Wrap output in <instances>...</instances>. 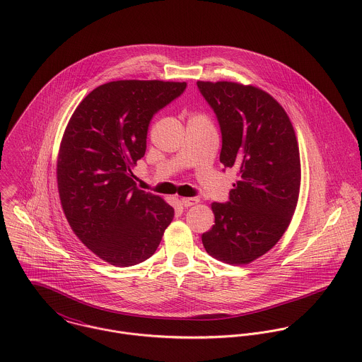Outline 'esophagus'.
Wrapping results in <instances>:
<instances>
[{
  "instance_id": "obj_1",
  "label": "esophagus",
  "mask_w": 362,
  "mask_h": 362,
  "mask_svg": "<svg viewBox=\"0 0 362 362\" xmlns=\"http://www.w3.org/2000/svg\"><path fill=\"white\" fill-rule=\"evenodd\" d=\"M181 202L185 207L194 206V205L199 204V198H182Z\"/></svg>"
}]
</instances>
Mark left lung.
I'll return each mask as SVG.
<instances>
[{
  "label": "left lung",
  "instance_id": "8db88e82",
  "mask_svg": "<svg viewBox=\"0 0 362 362\" xmlns=\"http://www.w3.org/2000/svg\"><path fill=\"white\" fill-rule=\"evenodd\" d=\"M197 85L220 124V161L237 170L230 202L211 204L214 224L202 243L213 258L247 264L277 244L296 211L301 185L297 136L286 110L257 86Z\"/></svg>",
  "mask_w": 362,
  "mask_h": 362
}]
</instances>
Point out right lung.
Instances as JSON below:
<instances>
[{
	"label": "right lung",
	"instance_id": "right-lung-1",
	"mask_svg": "<svg viewBox=\"0 0 362 362\" xmlns=\"http://www.w3.org/2000/svg\"><path fill=\"white\" fill-rule=\"evenodd\" d=\"M185 88L164 81L104 83L65 128L57 158L61 206L75 235L110 264L151 258L174 217L164 199L136 188L132 168L146 152L152 117Z\"/></svg>",
	"mask_w": 362,
	"mask_h": 362
}]
</instances>
